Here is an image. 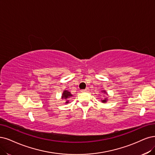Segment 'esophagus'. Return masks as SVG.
<instances>
[{
	"mask_svg": "<svg viewBox=\"0 0 155 155\" xmlns=\"http://www.w3.org/2000/svg\"><path fill=\"white\" fill-rule=\"evenodd\" d=\"M89 90V87H86V89H85L84 90H82L81 91H82V92H88Z\"/></svg>",
	"mask_w": 155,
	"mask_h": 155,
	"instance_id": "1",
	"label": "esophagus"
}]
</instances>
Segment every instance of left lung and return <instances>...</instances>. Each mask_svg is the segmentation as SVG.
Returning <instances> with one entry per match:
<instances>
[{
  "mask_svg": "<svg viewBox=\"0 0 155 155\" xmlns=\"http://www.w3.org/2000/svg\"><path fill=\"white\" fill-rule=\"evenodd\" d=\"M101 93H103V94H105L106 97H105V98L104 99H102L101 101L102 103H104V104H106L107 100H108V93L106 92V91H105V90H103V91H101Z\"/></svg>",
  "mask_w": 155,
  "mask_h": 155,
  "instance_id": "obj_1",
  "label": "left lung"
}]
</instances>
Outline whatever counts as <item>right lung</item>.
Segmentation results:
<instances>
[{"label": "right lung", "instance_id": "1", "mask_svg": "<svg viewBox=\"0 0 155 155\" xmlns=\"http://www.w3.org/2000/svg\"><path fill=\"white\" fill-rule=\"evenodd\" d=\"M72 96H73V94H71L70 92H69V91L67 90H64V91H63V93L62 94V96H61V99L65 100V101H66L65 104H67L69 103L68 99L71 98V97H72Z\"/></svg>", "mask_w": 155, "mask_h": 155}]
</instances>
